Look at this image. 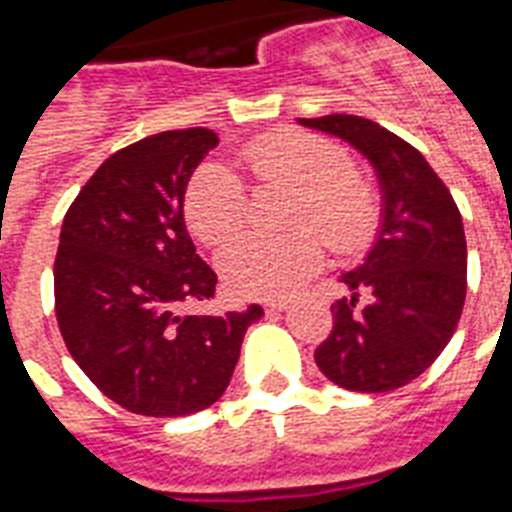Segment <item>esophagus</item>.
<instances>
[{"label":"esophagus","instance_id":"34e87169","mask_svg":"<svg viewBox=\"0 0 512 512\" xmlns=\"http://www.w3.org/2000/svg\"><path fill=\"white\" fill-rule=\"evenodd\" d=\"M265 308H268L271 313H281L289 308V300H268V303H265Z\"/></svg>","mask_w":512,"mask_h":512}]
</instances>
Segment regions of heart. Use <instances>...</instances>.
I'll list each match as a JSON object with an SVG mask.
<instances>
[{
    "label": "heart",
    "mask_w": 512,
    "mask_h": 512,
    "mask_svg": "<svg viewBox=\"0 0 512 512\" xmlns=\"http://www.w3.org/2000/svg\"><path fill=\"white\" fill-rule=\"evenodd\" d=\"M236 159L255 183L295 188L289 225H313L340 255L372 241L380 201L372 183L350 170L348 154L335 140L300 130L265 132L244 143ZM244 212L247 193L225 167L207 162L193 172L185 191V220L196 239L209 247L223 244L241 228ZM315 232L295 228L279 239L239 236L217 257L220 276L241 297L284 295L324 260V241Z\"/></svg>",
    "instance_id": "obj_1"
}]
</instances>
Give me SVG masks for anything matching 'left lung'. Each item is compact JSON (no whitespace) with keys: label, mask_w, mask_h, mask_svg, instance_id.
Returning <instances> with one entry per match:
<instances>
[{"label":"left lung","mask_w":512,"mask_h":512,"mask_svg":"<svg viewBox=\"0 0 512 512\" xmlns=\"http://www.w3.org/2000/svg\"><path fill=\"white\" fill-rule=\"evenodd\" d=\"M361 151L377 172L382 223L364 265L342 273L332 332L316 348L329 380L356 393H388L428 369L452 340L468 289L460 209L425 156L364 116L297 119Z\"/></svg>","instance_id":"left-lung-1"}]
</instances>
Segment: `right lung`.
Wrapping results in <instances>:
<instances>
[{"instance_id": "obj_1", "label": "right lung", "mask_w": 512, "mask_h": 512, "mask_svg": "<svg viewBox=\"0 0 512 512\" xmlns=\"http://www.w3.org/2000/svg\"><path fill=\"white\" fill-rule=\"evenodd\" d=\"M217 146L204 127L116 151L87 180L60 228L55 316L68 353L111 401L146 417H183L223 396L260 305L193 316L217 276L193 247L183 196Z\"/></svg>"}]
</instances>
